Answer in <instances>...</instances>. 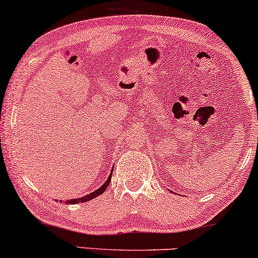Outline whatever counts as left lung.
<instances>
[{"instance_id":"8db88e82","label":"left lung","mask_w":258,"mask_h":258,"mask_svg":"<svg viewBox=\"0 0 258 258\" xmlns=\"http://www.w3.org/2000/svg\"><path fill=\"white\" fill-rule=\"evenodd\" d=\"M170 192H172V193H173V190H170Z\"/></svg>"}]
</instances>
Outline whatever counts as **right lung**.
Listing matches in <instances>:
<instances>
[{
  "label": "right lung",
  "mask_w": 258,
  "mask_h": 258,
  "mask_svg": "<svg viewBox=\"0 0 258 258\" xmlns=\"http://www.w3.org/2000/svg\"><path fill=\"white\" fill-rule=\"evenodd\" d=\"M112 170L111 169V173H110V175L108 176V179L105 180V182L103 183L102 186L98 187L96 190H93V192L89 193V195H86L84 197H80V198H77V199H70V200H65L66 204H79V203H85V202H89V200H92L93 198H97V197L103 195L104 193V190L106 189V187L109 186L110 181H111V175H112Z\"/></svg>",
  "instance_id": "1"
}]
</instances>
